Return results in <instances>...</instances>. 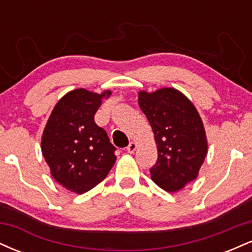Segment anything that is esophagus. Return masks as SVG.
<instances>
[{
    "instance_id": "1",
    "label": "esophagus",
    "mask_w": 252,
    "mask_h": 252,
    "mask_svg": "<svg viewBox=\"0 0 252 252\" xmlns=\"http://www.w3.org/2000/svg\"><path fill=\"white\" fill-rule=\"evenodd\" d=\"M136 148H137V144L135 142H130L128 144V147H126V150H128V153H130V154H132L136 150Z\"/></svg>"
}]
</instances>
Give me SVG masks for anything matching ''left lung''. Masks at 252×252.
<instances>
[{
  "mask_svg": "<svg viewBox=\"0 0 252 252\" xmlns=\"http://www.w3.org/2000/svg\"><path fill=\"white\" fill-rule=\"evenodd\" d=\"M138 105L154 131L158 160L152 180L167 192H176L198 176L207 154L204 126L192 102L178 90L138 94Z\"/></svg>",
  "mask_w": 252,
  "mask_h": 252,
  "instance_id": "obj_1",
  "label": "left lung"
}]
</instances>
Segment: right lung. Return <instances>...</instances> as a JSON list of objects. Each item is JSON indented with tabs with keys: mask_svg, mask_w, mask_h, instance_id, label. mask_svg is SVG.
<instances>
[{
	"mask_svg": "<svg viewBox=\"0 0 252 252\" xmlns=\"http://www.w3.org/2000/svg\"><path fill=\"white\" fill-rule=\"evenodd\" d=\"M102 94L85 89L68 92L54 106L45 130L41 149L54 180L83 194L105 179L116 161L106 131L94 122Z\"/></svg>",
	"mask_w": 252,
	"mask_h": 252,
	"instance_id": "right-lung-1",
	"label": "right lung"
}]
</instances>
